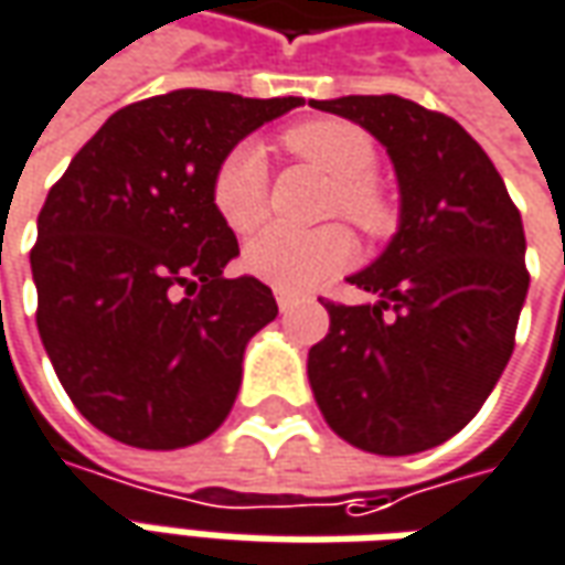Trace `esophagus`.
Returning <instances> with one entry per match:
<instances>
[{
  "label": "esophagus",
  "instance_id": "1",
  "mask_svg": "<svg viewBox=\"0 0 565 565\" xmlns=\"http://www.w3.org/2000/svg\"><path fill=\"white\" fill-rule=\"evenodd\" d=\"M275 299H278V309L290 311L296 306V296L287 294V290H275Z\"/></svg>",
  "mask_w": 565,
  "mask_h": 565
}]
</instances>
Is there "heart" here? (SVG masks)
Wrapping results in <instances>:
<instances>
[{"label":"heart","instance_id":"heart-1","mask_svg":"<svg viewBox=\"0 0 565 565\" xmlns=\"http://www.w3.org/2000/svg\"><path fill=\"white\" fill-rule=\"evenodd\" d=\"M281 146L337 180L330 214H342L370 238L392 232V195L373 177L376 143L364 128L342 118H315L287 128L281 134ZM211 201L220 220L238 235L254 232L266 220L269 168L259 146L238 143L228 149L211 180ZM351 256L354 242L349 228L339 223L311 232L269 226L247 244L244 266L259 281L278 290H309L339 275L351 263Z\"/></svg>","mask_w":565,"mask_h":565}]
</instances>
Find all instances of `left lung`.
<instances>
[{"instance_id":"1","label":"left lung","mask_w":565,"mask_h":565,"mask_svg":"<svg viewBox=\"0 0 565 565\" xmlns=\"http://www.w3.org/2000/svg\"><path fill=\"white\" fill-rule=\"evenodd\" d=\"M311 106L373 134L401 183L397 235L349 278L376 302H323L330 333L309 351L311 392L351 447L431 449L475 419L514 351L530 290L520 211L456 118L394 94Z\"/></svg>"}]
</instances>
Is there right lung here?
<instances>
[{
    "label": "right lung",
    "instance_id": "right-lung-1",
    "mask_svg": "<svg viewBox=\"0 0 565 565\" xmlns=\"http://www.w3.org/2000/svg\"><path fill=\"white\" fill-rule=\"evenodd\" d=\"M302 97L180 88L106 118L51 186L30 250L35 323L85 419L140 449L214 434L247 339L275 321L256 278H223L235 232L211 201L216 164Z\"/></svg>",
    "mask_w": 565,
    "mask_h": 565
}]
</instances>
